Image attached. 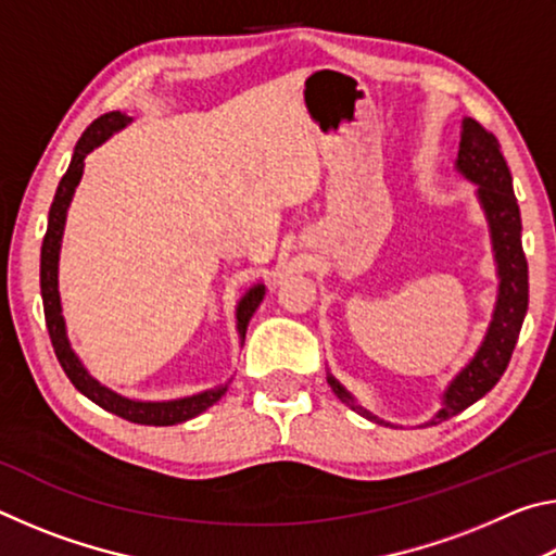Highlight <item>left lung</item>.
Segmentation results:
<instances>
[{"label": "left lung", "mask_w": 556, "mask_h": 556, "mask_svg": "<svg viewBox=\"0 0 556 556\" xmlns=\"http://www.w3.org/2000/svg\"><path fill=\"white\" fill-rule=\"evenodd\" d=\"M460 144L458 156L454 162L456 172L466 181L476 184V199L481 203L483 215L491 230V244L497 271V296L493 306L491 324L485 328V336L473 357L456 372V378L446 384L441 394L439 412L425 421V427L439 425L454 414L464 412L470 404L478 402L485 392L495 388L505 372L510 355L515 351L517 336L527 314V301H530V281H527V260L522 252V220L520 205L513 193V176L505 164L501 144L483 129L473 117H464L460 122ZM326 380L345 407L361 414V417L375 421L382 427H394L392 421L380 419L378 414L365 409L331 372L326 370Z\"/></svg>", "instance_id": "left-lung-1"}]
</instances>
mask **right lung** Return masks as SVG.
I'll return each instance as SVG.
<instances>
[{
  "label": "right lung",
  "mask_w": 556,
  "mask_h": 556,
  "mask_svg": "<svg viewBox=\"0 0 556 556\" xmlns=\"http://www.w3.org/2000/svg\"><path fill=\"white\" fill-rule=\"evenodd\" d=\"M131 122L129 115L119 110L105 112V115L98 117L92 125L83 131V137L75 144V152L71 159L68 172L63 174L59 188H55L51 211H49V228H46V238L41 244V299H43V316H46V328H49L51 343L55 357H59L63 372L68 375V380L75 384V390L86 394L90 402H96L98 407L108 409L117 417L135 421V425H147V427H174L199 417L208 407H213L225 392H228V382L215 384V388L201 390L195 394H186V397L176 400H135L125 397L115 390H110L108 384H102L98 378H92L86 365L73 351L68 328H65L63 318V306H61V291H59V260H61V242H63V230H65V218H68V208L73 201L75 188H78L83 178V166H86V156L98 149L102 142H108L112 135H117L119 129H125ZM265 285L257 281L252 285L244 294L240 296L238 306H235V328H238L240 345L244 343V333H248V324L252 314L257 312V306L265 299Z\"/></svg>",
  "instance_id": "obj_1"
}]
</instances>
